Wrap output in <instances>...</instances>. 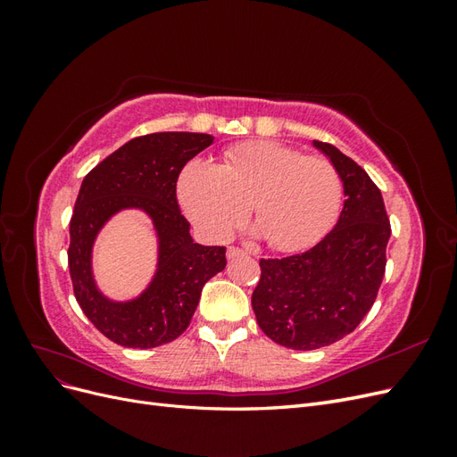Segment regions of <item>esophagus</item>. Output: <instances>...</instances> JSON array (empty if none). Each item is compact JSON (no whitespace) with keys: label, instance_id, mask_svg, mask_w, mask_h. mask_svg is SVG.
Returning <instances> with one entry per match:
<instances>
[{"label":"esophagus","instance_id":"obj_1","mask_svg":"<svg viewBox=\"0 0 457 457\" xmlns=\"http://www.w3.org/2000/svg\"><path fill=\"white\" fill-rule=\"evenodd\" d=\"M242 255H245V252L244 250H240V247H228L227 250V257L228 259H237V257H242Z\"/></svg>","mask_w":457,"mask_h":457}]
</instances>
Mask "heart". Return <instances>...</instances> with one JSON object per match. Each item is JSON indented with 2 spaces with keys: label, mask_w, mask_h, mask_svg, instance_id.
<instances>
[{
  "label": "heart",
  "mask_w": 457,
  "mask_h": 457,
  "mask_svg": "<svg viewBox=\"0 0 457 457\" xmlns=\"http://www.w3.org/2000/svg\"><path fill=\"white\" fill-rule=\"evenodd\" d=\"M179 202L205 238L227 240L247 204L267 244L299 252L316 244L337 220L343 181L336 165L276 141L228 148L217 165L195 160L177 183Z\"/></svg>",
  "instance_id": "heart-1"
}]
</instances>
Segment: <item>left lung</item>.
Returning <instances> with one entry per match:
<instances>
[{
    "mask_svg": "<svg viewBox=\"0 0 457 457\" xmlns=\"http://www.w3.org/2000/svg\"><path fill=\"white\" fill-rule=\"evenodd\" d=\"M312 145L343 181L337 225L305 253L261 259L252 295L259 328L294 351L326 347L362 322L378 297L391 238L383 196L370 175L334 145Z\"/></svg>",
    "mask_w": 457,
    "mask_h": 457,
    "instance_id": "1",
    "label": "left lung"
}]
</instances>
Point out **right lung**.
Masks as SVG:
<instances>
[{
	"label": "right lung",
	"instance_id": "1",
	"mask_svg": "<svg viewBox=\"0 0 457 457\" xmlns=\"http://www.w3.org/2000/svg\"><path fill=\"white\" fill-rule=\"evenodd\" d=\"M212 143V135L188 131L137 137L93 168L79 187L68 247L74 295L93 326L121 347L152 349L177 339L205 282L227 267V247L192 240L177 202L179 173ZM126 209H139L153 220L157 270L139 296L116 302L96 286L92 245L107 220Z\"/></svg>",
	"mask_w": 457,
	"mask_h": 457
}]
</instances>
